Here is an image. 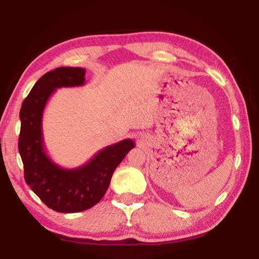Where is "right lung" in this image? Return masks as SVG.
Returning a JSON list of instances; mask_svg holds the SVG:
<instances>
[{"label": "right lung", "mask_w": 259, "mask_h": 259, "mask_svg": "<svg viewBox=\"0 0 259 259\" xmlns=\"http://www.w3.org/2000/svg\"><path fill=\"white\" fill-rule=\"evenodd\" d=\"M85 70L57 68L36 81L20 111L19 152L24 179L33 192L58 212H79L101 200L115 168L135 147L131 139L103 148L91 160L74 169L60 167L48 156L42 134V117L49 98L58 88L84 84Z\"/></svg>", "instance_id": "obj_1"}]
</instances>
